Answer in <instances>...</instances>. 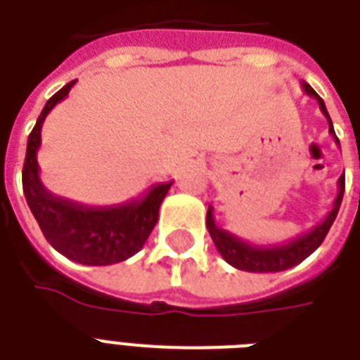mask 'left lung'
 Masks as SVG:
<instances>
[{
  "label": "left lung",
  "mask_w": 360,
  "mask_h": 360,
  "mask_svg": "<svg viewBox=\"0 0 360 360\" xmlns=\"http://www.w3.org/2000/svg\"><path fill=\"white\" fill-rule=\"evenodd\" d=\"M301 86L308 97H314L318 101L319 110L323 112V115L329 121V132L333 134L336 143L340 146V141H338V138L335 134V129H333V121L329 117V112L325 108L323 98L319 97L318 93L308 86L307 82H302ZM344 188H346V177L340 175V179H338V194H336V200L333 203V209L325 217L323 222L316 224L307 233L297 236L295 239L285 240V243H278V245H252L248 240L239 239V237H236L230 231L222 230V228L214 224L213 207L211 205L207 209V220H205V224H207L209 236L213 239L217 250L220 252V256L224 257L231 267L240 269V271H248V273H278V271H285V269L299 265L302 259H307L323 243L325 236L329 233L330 226H333L336 214H338L342 198H344Z\"/></svg>",
  "instance_id": "obj_1"
}]
</instances>
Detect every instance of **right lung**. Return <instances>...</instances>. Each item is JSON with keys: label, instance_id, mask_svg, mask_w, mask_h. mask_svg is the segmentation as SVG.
Listing matches in <instances>:
<instances>
[{"label": "right lung", "instance_id": "obj_1", "mask_svg": "<svg viewBox=\"0 0 360 360\" xmlns=\"http://www.w3.org/2000/svg\"><path fill=\"white\" fill-rule=\"evenodd\" d=\"M75 84L76 80L69 82L44 104L27 138L22 186L25 202L42 233L59 254L82 265H112L129 259L146 245L157 224L160 203L174 181L157 183L143 196L108 207L82 205L48 191L42 185L37 162L41 129L50 110L69 95Z\"/></svg>", "mask_w": 360, "mask_h": 360}]
</instances>
